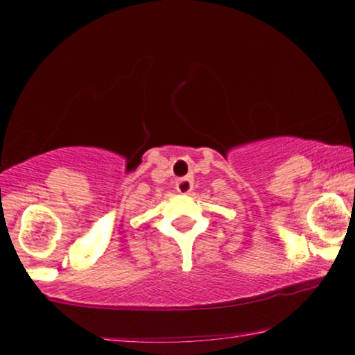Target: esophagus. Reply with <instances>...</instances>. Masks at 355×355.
<instances>
[{
    "mask_svg": "<svg viewBox=\"0 0 355 355\" xmlns=\"http://www.w3.org/2000/svg\"><path fill=\"white\" fill-rule=\"evenodd\" d=\"M193 189V179L191 176L178 179V191L181 193H189Z\"/></svg>",
    "mask_w": 355,
    "mask_h": 355,
    "instance_id": "esophagus-1",
    "label": "esophagus"
}]
</instances>
